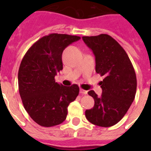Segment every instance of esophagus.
I'll list each match as a JSON object with an SVG mask.
<instances>
[{
	"label": "esophagus",
	"mask_w": 151,
	"mask_h": 151,
	"mask_svg": "<svg viewBox=\"0 0 151 151\" xmlns=\"http://www.w3.org/2000/svg\"><path fill=\"white\" fill-rule=\"evenodd\" d=\"M80 93L81 95H86L88 93V91H86V90L82 89V88H81V89H80Z\"/></svg>",
	"instance_id": "esophagus-1"
}]
</instances>
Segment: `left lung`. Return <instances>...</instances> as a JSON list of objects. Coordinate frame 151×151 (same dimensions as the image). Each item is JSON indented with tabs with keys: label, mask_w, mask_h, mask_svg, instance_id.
<instances>
[{
	"label": "left lung",
	"mask_w": 151,
	"mask_h": 151,
	"mask_svg": "<svg viewBox=\"0 0 151 151\" xmlns=\"http://www.w3.org/2000/svg\"><path fill=\"white\" fill-rule=\"evenodd\" d=\"M96 57V72L104 79L99 82L103 92L98 97L93 90V108L85 110V117L92 124L110 127L119 122L129 110L136 92V72L126 52L108 34L82 37Z\"/></svg>",
	"instance_id": "left-lung-1"
}]
</instances>
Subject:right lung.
Segmentation results:
<instances>
[{
    "mask_svg": "<svg viewBox=\"0 0 151 151\" xmlns=\"http://www.w3.org/2000/svg\"><path fill=\"white\" fill-rule=\"evenodd\" d=\"M79 39L68 34H48L36 41L22 58L18 73L20 97L25 110L41 126L63 123L69 104L79 94L78 85L66 87L55 81L63 70V52Z\"/></svg>",
    "mask_w": 151,
    "mask_h": 151,
    "instance_id": "add662e5",
    "label": "right lung"
}]
</instances>
